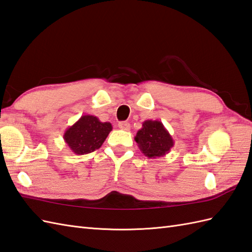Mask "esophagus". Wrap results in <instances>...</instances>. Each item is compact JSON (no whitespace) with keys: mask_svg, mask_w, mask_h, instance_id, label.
Masks as SVG:
<instances>
[{"mask_svg":"<svg viewBox=\"0 0 252 252\" xmlns=\"http://www.w3.org/2000/svg\"><path fill=\"white\" fill-rule=\"evenodd\" d=\"M118 126H119V128H121V130H125V131L130 130V124H128V122H126V121L119 122Z\"/></svg>","mask_w":252,"mask_h":252,"instance_id":"obj_1","label":"esophagus"}]
</instances>
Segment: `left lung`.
<instances>
[{
    "label": "left lung",
    "mask_w": 252,
    "mask_h": 252,
    "mask_svg": "<svg viewBox=\"0 0 252 252\" xmlns=\"http://www.w3.org/2000/svg\"><path fill=\"white\" fill-rule=\"evenodd\" d=\"M140 151L149 159L164 157L174 147V139L159 120H146L134 137Z\"/></svg>",
    "instance_id": "8db88e82"
}]
</instances>
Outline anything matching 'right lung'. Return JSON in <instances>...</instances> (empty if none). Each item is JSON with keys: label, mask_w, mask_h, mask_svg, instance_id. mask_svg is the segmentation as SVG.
I'll return each instance as SVG.
<instances>
[{"label": "right lung", "mask_w": 252, "mask_h": 252, "mask_svg": "<svg viewBox=\"0 0 252 252\" xmlns=\"http://www.w3.org/2000/svg\"><path fill=\"white\" fill-rule=\"evenodd\" d=\"M113 130L112 124L102 122L95 116L85 115L64 132V142L75 155L93 153L103 145Z\"/></svg>", "instance_id": "right-lung-1"}]
</instances>
